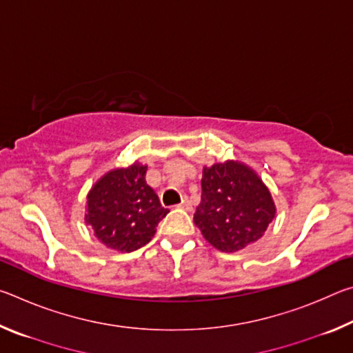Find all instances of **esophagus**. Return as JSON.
Segmentation results:
<instances>
[{"label":"esophagus","mask_w":353,"mask_h":353,"mask_svg":"<svg viewBox=\"0 0 353 353\" xmlns=\"http://www.w3.org/2000/svg\"><path fill=\"white\" fill-rule=\"evenodd\" d=\"M181 208H183V210H190L191 208V204H190V201L187 199V198H183V201H182V204L179 205Z\"/></svg>","instance_id":"1"}]
</instances>
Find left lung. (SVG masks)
Masks as SVG:
<instances>
[{
  "mask_svg": "<svg viewBox=\"0 0 353 353\" xmlns=\"http://www.w3.org/2000/svg\"><path fill=\"white\" fill-rule=\"evenodd\" d=\"M194 224L221 252H236L260 240L276 216L270 190L254 170L227 160L202 171Z\"/></svg>",
  "mask_w": 353,
  "mask_h": 353,
  "instance_id": "obj_1",
  "label": "left lung"
}]
</instances>
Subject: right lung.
I'll use <instances>...</instances> for the list:
<instances>
[{
	"label": "right lung",
	"mask_w": 353,
	"mask_h": 353,
	"mask_svg": "<svg viewBox=\"0 0 353 353\" xmlns=\"http://www.w3.org/2000/svg\"><path fill=\"white\" fill-rule=\"evenodd\" d=\"M148 166L134 163L112 170L93 185L87 196L85 223L98 240L119 252H132L152 240L168 208L146 183Z\"/></svg>",
	"instance_id": "add662e5"
}]
</instances>
